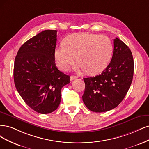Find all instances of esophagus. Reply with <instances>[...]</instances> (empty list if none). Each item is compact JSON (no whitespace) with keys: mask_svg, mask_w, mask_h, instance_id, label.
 I'll return each mask as SVG.
<instances>
[{"mask_svg":"<svg viewBox=\"0 0 149 149\" xmlns=\"http://www.w3.org/2000/svg\"><path fill=\"white\" fill-rule=\"evenodd\" d=\"M77 77L76 76H70V80L72 81V80H74V79H77Z\"/></svg>","mask_w":149,"mask_h":149,"instance_id":"obj_1","label":"esophagus"}]
</instances>
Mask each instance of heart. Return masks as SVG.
<instances>
[{"mask_svg": "<svg viewBox=\"0 0 149 149\" xmlns=\"http://www.w3.org/2000/svg\"><path fill=\"white\" fill-rule=\"evenodd\" d=\"M113 51V43L108 36L78 33L67 38L65 45L57 47L54 56L61 70L68 69L75 63L77 57L80 63L79 69L94 75L107 68Z\"/></svg>", "mask_w": 149, "mask_h": 149, "instance_id": "b5f03b06", "label": "heart"}]
</instances>
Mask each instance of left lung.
I'll use <instances>...</instances> for the list:
<instances>
[{
    "mask_svg": "<svg viewBox=\"0 0 149 149\" xmlns=\"http://www.w3.org/2000/svg\"><path fill=\"white\" fill-rule=\"evenodd\" d=\"M134 60L129 47L119 38L114 40L111 62L102 73L84 78L82 100L90 111L106 112L116 108L125 97L131 85Z\"/></svg>",
    "mask_w": 149,
    "mask_h": 149,
    "instance_id": "1",
    "label": "left lung"
}]
</instances>
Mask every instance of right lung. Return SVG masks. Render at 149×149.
<instances>
[{
    "label": "right lung",
    "instance_id": "right-lung-1",
    "mask_svg": "<svg viewBox=\"0 0 149 149\" xmlns=\"http://www.w3.org/2000/svg\"><path fill=\"white\" fill-rule=\"evenodd\" d=\"M57 30H45L19 49L13 68L15 87L24 102L34 111L48 114L58 108L61 89L70 76L55 64Z\"/></svg>",
    "mask_w": 149,
    "mask_h": 149
}]
</instances>
